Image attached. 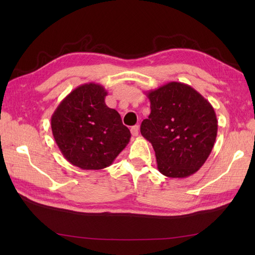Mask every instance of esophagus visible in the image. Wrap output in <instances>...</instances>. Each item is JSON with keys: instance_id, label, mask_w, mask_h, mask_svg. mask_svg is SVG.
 <instances>
[{"instance_id": "34e87169", "label": "esophagus", "mask_w": 255, "mask_h": 255, "mask_svg": "<svg viewBox=\"0 0 255 255\" xmlns=\"http://www.w3.org/2000/svg\"><path fill=\"white\" fill-rule=\"evenodd\" d=\"M130 131H131L132 136H134V137L138 136V134H139V126H133V127H131Z\"/></svg>"}]
</instances>
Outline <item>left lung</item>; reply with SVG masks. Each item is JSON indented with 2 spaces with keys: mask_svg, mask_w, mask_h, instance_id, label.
Masks as SVG:
<instances>
[{
  "mask_svg": "<svg viewBox=\"0 0 255 255\" xmlns=\"http://www.w3.org/2000/svg\"><path fill=\"white\" fill-rule=\"evenodd\" d=\"M151 113L140 127L151 142L158 170L173 178L196 173L217 137L214 107L191 85L169 82L147 93Z\"/></svg>",
  "mask_w": 255,
  "mask_h": 255,
  "instance_id": "1",
  "label": "left lung"
}]
</instances>
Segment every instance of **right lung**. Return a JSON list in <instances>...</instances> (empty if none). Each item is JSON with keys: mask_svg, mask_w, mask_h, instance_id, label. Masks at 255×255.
Here are the masks:
<instances>
[{"mask_svg": "<svg viewBox=\"0 0 255 255\" xmlns=\"http://www.w3.org/2000/svg\"><path fill=\"white\" fill-rule=\"evenodd\" d=\"M106 95L101 84H82L64 97L51 116L61 153L82 170L110 166L131 137L118 112L105 104Z\"/></svg>", "mask_w": 255, "mask_h": 255, "instance_id": "1", "label": "right lung"}]
</instances>
